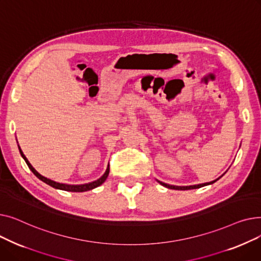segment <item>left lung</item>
<instances>
[{
    "instance_id": "obj_1",
    "label": "left lung",
    "mask_w": 261,
    "mask_h": 261,
    "mask_svg": "<svg viewBox=\"0 0 261 261\" xmlns=\"http://www.w3.org/2000/svg\"><path fill=\"white\" fill-rule=\"evenodd\" d=\"M221 177V176H220ZM218 180V179H217ZM217 180L215 181H212L210 183H203V184H198V185H190V186H174V185H169V184H166V183H163L161 181H158L161 185L165 186L167 188H170V189H175V190H188V189H196V188H201L203 186H206V185H210V184H213L215 183Z\"/></svg>"
}]
</instances>
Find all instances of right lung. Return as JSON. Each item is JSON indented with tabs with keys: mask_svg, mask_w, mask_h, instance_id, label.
<instances>
[{
	"mask_svg": "<svg viewBox=\"0 0 261 261\" xmlns=\"http://www.w3.org/2000/svg\"><path fill=\"white\" fill-rule=\"evenodd\" d=\"M18 146H19V145H18ZM19 150H20V153H21L22 158H23V159H24V161L26 162L27 166L30 167V169L33 171V173L38 177V179H40L41 181H43L44 183H46L47 185H49V186H51V187H54V188L61 189V190H65V191H73V193H82V191H88V190H91V189H93V188L98 187V186H100V185H101V184L107 180V177H108L109 172H110V166L108 165L107 170H106V172L103 173V175H102V176H100L98 180H96V181H94V182L87 183V184H81V185L62 184V183L55 182V181H53V180H50V179H47V177L43 176L42 174H40V173H39V172H38V171H37V170L32 166V164L29 162V160L26 159V156L24 155V153H23V151L21 150L20 146H19Z\"/></svg>",
	"mask_w": 261,
	"mask_h": 261,
	"instance_id": "add662e5",
	"label": "right lung"
}]
</instances>
